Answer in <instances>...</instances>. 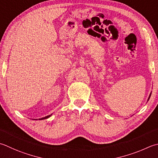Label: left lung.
Listing matches in <instances>:
<instances>
[{
  "label": "left lung",
  "mask_w": 158,
  "mask_h": 158,
  "mask_svg": "<svg viewBox=\"0 0 158 158\" xmlns=\"http://www.w3.org/2000/svg\"><path fill=\"white\" fill-rule=\"evenodd\" d=\"M150 97H151V94H150ZM150 97H149V98H150Z\"/></svg>",
  "instance_id": "1"
}]
</instances>
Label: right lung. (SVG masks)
<instances>
[{
  "label": "right lung",
  "mask_w": 158,
  "mask_h": 158,
  "mask_svg": "<svg viewBox=\"0 0 158 158\" xmlns=\"http://www.w3.org/2000/svg\"><path fill=\"white\" fill-rule=\"evenodd\" d=\"M51 116V115H49V116H45V117H44V118H40V119H42V120H43V119H46V118H48V117H50Z\"/></svg>",
  "instance_id": "obj_1"
}]
</instances>
